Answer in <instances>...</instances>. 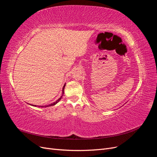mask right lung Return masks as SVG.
Returning <instances> with one entry per match:
<instances>
[{"label":"right lung","mask_w":157,"mask_h":157,"mask_svg":"<svg viewBox=\"0 0 157 157\" xmlns=\"http://www.w3.org/2000/svg\"><path fill=\"white\" fill-rule=\"evenodd\" d=\"M65 84L63 86V90H62V95H61V96L58 99V100H57L56 101H55V102H54L53 103H51V104H50V105H44V106H38V107H50V106H53V105H56V103H58L59 101H60V99L62 98V96H63V94H64V88H65ZM33 105V106H35V107H36V105Z\"/></svg>","instance_id":"right-lung-1"}]
</instances>
